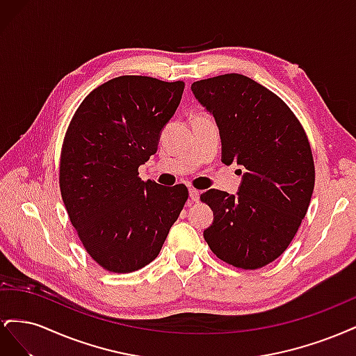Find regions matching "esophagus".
<instances>
[{
    "instance_id": "1",
    "label": "esophagus",
    "mask_w": 356,
    "mask_h": 356,
    "mask_svg": "<svg viewBox=\"0 0 356 356\" xmlns=\"http://www.w3.org/2000/svg\"><path fill=\"white\" fill-rule=\"evenodd\" d=\"M188 193H190L191 202H199V199H200V191H197L196 188H190Z\"/></svg>"
}]
</instances>
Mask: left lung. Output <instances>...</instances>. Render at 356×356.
<instances>
[{
    "label": "left lung",
    "mask_w": 356,
    "mask_h": 356,
    "mask_svg": "<svg viewBox=\"0 0 356 356\" xmlns=\"http://www.w3.org/2000/svg\"><path fill=\"white\" fill-rule=\"evenodd\" d=\"M191 90L217 122L222 163L243 166L238 195L212 188L200 196L213 211L203 238L225 263L264 267L286 250L309 208L315 165L307 135L277 95L246 75L195 81Z\"/></svg>",
    "instance_id": "left-lung-1"
}]
</instances>
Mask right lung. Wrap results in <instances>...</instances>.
I'll list each match as a JSON object with an SVG mask.
<instances>
[{
	"label": "right lung",
	"mask_w": 356,
	"mask_h": 356,
	"mask_svg": "<svg viewBox=\"0 0 356 356\" xmlns=\"http://www.w3.org/2000/svg\"><path fill=\"white\" fill-rule=\"evenodd\" d=\"M182 92L184 81L122 75L86 96L67 129L62 200L84 250L105 270L131 273L152 263L188 199L184 184L138 177Z\"/></svg>",
	"instance_id": "1"
}]
</instances>
